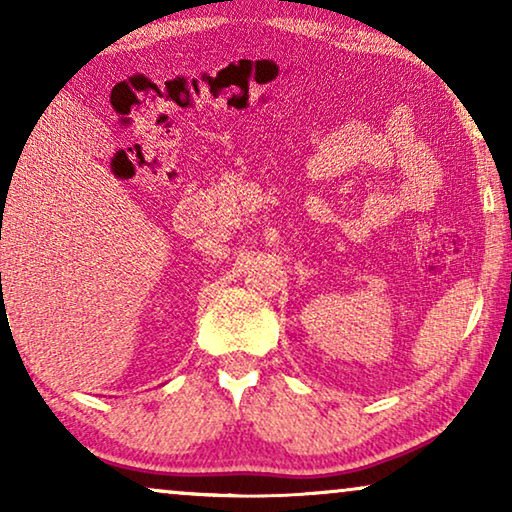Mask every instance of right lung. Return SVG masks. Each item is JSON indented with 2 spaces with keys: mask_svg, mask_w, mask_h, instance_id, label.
I'll list each match as a JSON object with an SVG mask.
<instances>
[{
  "mask_svg": "<svg viewBox=\"0 0 512 512\" xmlns=\"http://www.w3.org/2000/svg\"><path fill=\"white\" fill-rule=\"evenodd\" d=\"M4 193H6V191H4Z\"/></svg>",
  "mask_w": 512,
  "mask_h": 512,
  "instance_id": "add662e5",
  "label": "right lung"
}]
</instances>
